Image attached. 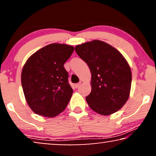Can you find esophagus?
Returning a JSON list of instances; mask_svg holds the SVG:
<instances>
[{"label": "esophagus", "mask_w": 156, "mask_h": 156, "mask_svg": "<svg viewBox=\"0 0 156 156\" xmlns=\"http://www.w3.org/2000/svg\"><path fill=\"white\" fill-rule=\"evenodd\" d=\"M80 84H81V82H80V83H77V84H76L75 85H74V86H75L76 88H78V87L80 86Z\"/></svg>", "instance_id": "1"}]
</instances>
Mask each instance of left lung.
<instances>
[{
	"label": "left lung",
	"instance_id": "obj_1",
	"mask_svg": "<svg viewBox=\"0 0 156 156\" xmlns=\"http://www.w3.org/2000/svg\"><path fill=\"white\" fill-rule=\"evenodd\" d=\"M75 51L91 73V91L86 97L89 107L105 116L122 108L129 97L132 80L131 68L123 55L97 40L76 45Z\"/></svg>",
	"mask_w": 156,
	"mask_h": 156
}]
</instances>
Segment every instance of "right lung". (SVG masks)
Segmentation results:
<instances>
[{"label": "right lung", "mask_w": 156, "mask_h": 156, "mask_svg": "<svg viewBox=\"0 0 156 156\" xmlns=\"http://www.w3.org/2000/svg\"><path fill=\"white\" fill-rule=\"evenodd\" d=\"M74 47L53 43L32 55L23 66L21 83L27 103L36 114L55 117L65 109L73 93L64 64Z\"/></svg>", "instance_id": "right-lung-1"}]
</instances>
